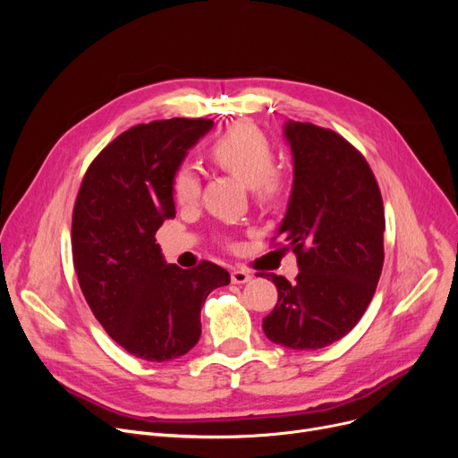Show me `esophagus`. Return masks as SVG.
I'll use <instances>...</instances> for the list:
<instances>
[{
    "label": "esophagus",
    "mask_w": 458,
    "mask_h": 458,
    "mask_svg": "<svg viewBox=\"0 0 458 458\" xmlns=\"http://www.w3.org/2000/svg\"><path fill=\"white\" fill-rule=\"evenodd\" d=\"M252 278V275L249 271H243V269H233L232 271V282L233 284H245Z\"/></svg>",
    "instance_id": "esophagus-1"
}]
</instances>
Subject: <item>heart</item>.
I'll return each mask as SVG.
<instances>
[{"label":"heart","mask_w":458,"mask_h":458,"mask_svg":"<svg viewBox=\"0 0 458 458\" xmlns=\"http://www.w3.org/2000/svg\"><path fill=\"white\" fill-rule=\"evenodd\" d=\"M209 157L223 171L254 191L259 202H275L284 189L282 174L273 168L275 152L269 139L254 124L239 123L216 137L209 147ZM200 180L195 168L182 165L173 178V195L180 206H191L199 199Z\"/></svg>","instance_id":"heart-1"}]
</instances>
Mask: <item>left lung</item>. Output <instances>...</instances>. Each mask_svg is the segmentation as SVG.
<instances>
[{"label":"left lung","instance_id":"8db88e82","mask_svg":"<svg viewBox=\"0 0 458 458\" xmlns=\"http://www.w3.org/2000/svg\"><path fill=\"white\" fill-rule=\"evenodd\" d=\"M293 185L278 235L297 254L295 282L267 275L278 302L263 332L287 349H321L364 316L384 263V206L364 156L338 133L287 120Z\"/></svg>","mask_w":458,"mask_h":458}]
</instances>
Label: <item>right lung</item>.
<instances>
[{"label":"right lung","mask_w":458,"mask_h":458,"mask_svg":"<svg viewBox=\"0 0 458 458\" xmlns=\"http://www.w3.org/2000/svg\"><path fill=\"white\" fill-rule=\"evenodd\" d=\"M211 128L208 118H171L120 133L90 163L72 215L74 267L94 318L148 362L195 347L202 304L230 284L211 261L195 269L166 263L156 243L163 221L176 215V168Z\"/></svg>","instance_id":"add662e5"}]
</instances>
